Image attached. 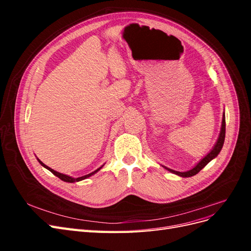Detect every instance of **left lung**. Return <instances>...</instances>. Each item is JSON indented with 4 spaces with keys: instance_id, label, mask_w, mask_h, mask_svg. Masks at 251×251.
Wrapping results in <instances>:
<instances>
[{
    "instance_id": "left-lung-1",
    "label": "left lung",
    "mask_w": 251,
    "mask_h": 251,
    "mask_svg": "<svg viewBox=\"0 0 251 251\" xmlns=\"http://www.w3.org/2000/svg\"><path fill=\"white\" fill-rule=\"evenodd\" d=\"M224 140H225V113H223L221 131H220L218 140H217L216 144L214 146V148H212L209 153L206 156H205L204 158H202L201 160L198 163H197L193 169H191L189 171H186V172H177V171H174V170H171L169 168H166V166H163V165L162 166H163L165 170H168L169 172H171V173H173L175 175H178V176H180V177L187 178V177L195 176V175L198 174L204 168L205 165L208 164L212 160V159H215L219 155V153H220V151H221V150L223 148Z\"/></svg>"
}]
</instances>
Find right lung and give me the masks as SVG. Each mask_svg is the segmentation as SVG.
I'll return each instance as SVG.
<instances>
[{"label": "right lung", "instance_id": "add662e5", "mask_svg": "<svg viewBox=\"0 0 251 251\" xmlns=\"http://www.w3.org/2000/svg\"><path fill=\"white\" fill-rule=\"evenodd\" d=\"M36 159H37V161H39V162L41 163L42 166H44L45 169L49 170L53 175H54V176L58 177L60 180H63V181H65V182H69V183H74V182H78V181L85 180V179H87V178H89V177H91V176H93V175L96 174L98 171H100V169L104 165V164H102L100 169H97L96 171H94V172H92V173H90V174H88V175H85V176H81V177H78V178H73V177H71V176H68V175H65V174H62V173H58V172H56V171H54V170L50 169L49 166H47L46 164H44V163L40 160L39 158H36Z\"/></svg>", "mask_w": 251, "mask_h": 251}]
</instances>
